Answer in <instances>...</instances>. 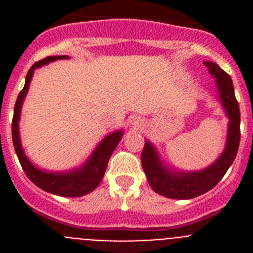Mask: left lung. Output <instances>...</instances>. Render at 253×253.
Returning a JSON list of instances; mask_svg holds the SVG:
<instances>
[{"instance_id":"8db88e82","label":"left lung","mask_w":253,"mask_h":253,"mask_svg":"<svg viewBox=\"0 0 253 253\" xmlns=\"http://www.w3.org/2000/svg\"><path fill=\"white\" fill-rule=\"evenodd\" d=\"M204 64L216 78L219 97L229 118L227 146L219 160L208 169L191 173H172L161 165L153 147L148 142L144 143L140 161L149 186L157 194L169 199H193L213 189L233 163L240 147L241 113L232 78L218 64L213 62H204Z\"/></svg>"}]
</instances>
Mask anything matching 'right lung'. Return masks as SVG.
Masks as SVG:
<instances>
[{
    "instance_id": "1",
    "label": "right lung",
    "mask_w": 253,
    "mask_h": 253,
    "mask_svg": "<svg viewBox=\"0 0 253 253\" xmlns=\"http://www.w3.org/2000/svg\"><path fill=\"white\" fill-rule=\"evenodd\" d=\"M68 58L67 55H60V57H46L44 59L39 60L37 63L31 66L29 69L28 75H26L25 86L20 91L17 96L15 109H13V118H12V142L15 147V152L17 154V158L20 161L22 169L28 176L31 182H34L38 187H40L44 191L55 194L59 196H84L86 194L91 193L96 187L99 186L104 177L105 169L107 167V162L110 160L111 154L114 149L116 148L119 140L122 139V131H116V133L107 135L97 147L95 153L91 156L90 161L81 169L80 171H72L68 173H48L43 172L40 169H35L28 158L25 157L24 151L20 144L19 138V119H20V110H21V105L24 101L26 92L29 90V84H30L31 77L34 75V69L38 67L43 66V64L53 62L57 59H64Z\"/></svg>"
}]
</instances>
